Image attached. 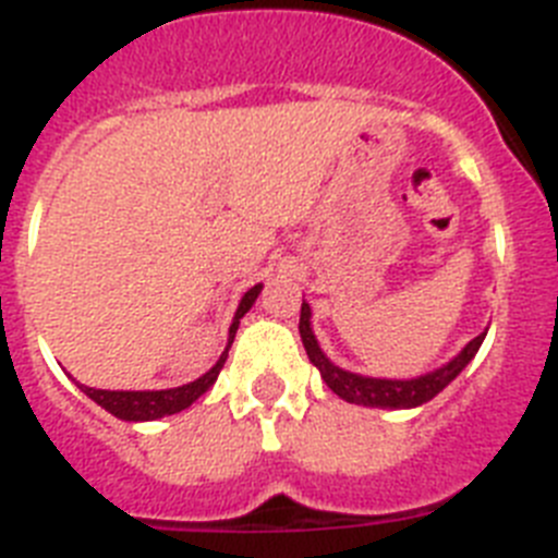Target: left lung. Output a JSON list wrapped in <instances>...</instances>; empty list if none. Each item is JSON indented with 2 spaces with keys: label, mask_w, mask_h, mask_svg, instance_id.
Listing matches in <instances>:
<instances>
[{
  "label": "left lung",
  "mask_w": 558,
  "mask_h": 558,
  "mask_svg": "<svg viewBox=\"0 0 558 558\" xmlns=\"http://www.w3.org/2000/svg\"><path fill=\"white\" fill-rule=\"evenodd\" d=\"M299 332H302V343L307 349V357L318 372H322V379L332 388V393H338L340 399H347L352 405L363 408H383V411H405V408H418L430 402L436 393L445 391L452 379L470 366L472 357L481 349L483 338L489 329H483L477 338H472L456 357H450L447 363H441L438 368H430V372L418 374V377L397 379V377H366V374L347 372V368L335 366L332 360L324 354L322 343L313 332V310H310L307 302H302V318H299Z\"/></svg>",
  "instance_id": "1"
}]
</instances>
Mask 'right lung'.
Masks as SVG:
<instances>
[{"label": "right lung", "instance_id": "1", "mask_svg": "<svg viewBox=\"0 0 558 558\" xmlns=\"http://www.w3.org/2000/svg\"><path fill=\"white\" fill-rule=\"evenodd\" d=\"M263 293V284H254L248 293L240 299L236 304V313L231 318V327H229V343H226L223 354L218 357V363L209 368L206 374H201L198 379H192L186 386H175V388H161V391H106V388H88L83 383H77L75 377V386L86 393L88 399H95L97 405L106 408L111 416L122 418V422H156V418H165L172 416V413H181L195 402L198 397H204L211 386H215V379H218L220 368H223L226 357H229V349L234 343V335L236 327H240V318L254 307L256 295Z\"/></svg>", "mask_w": 558, "mask_h": 558}]
</instances>
